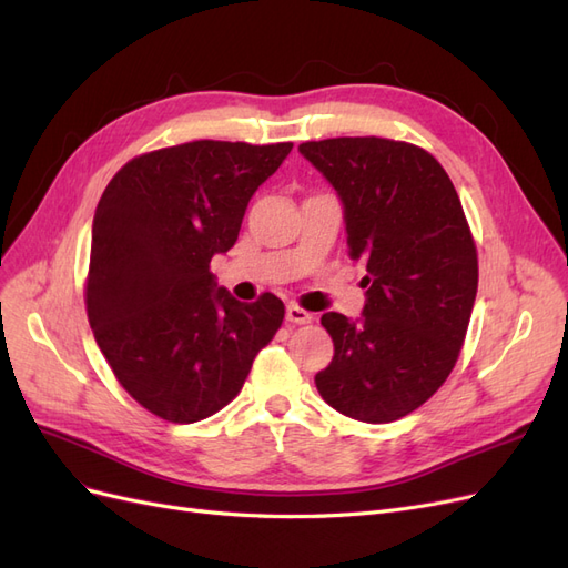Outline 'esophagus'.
<instances>
[{
  "instance_id": "34e87169",
  "label": "esophagus",
  "mask_w": 568,
  "mask_h": 568,
  "mask_svg": "<svg viewBox=\"0 0 568 568\" xmlns=\"http://www.w3.org/2000/svg\"><path fill=\"white\" fill-rule=\"evenodd\" d=\"M286 320L291 324H311L313 322V313H307V311H303L301 305L291 303V305H286Z\"/></svg>"
}]
</instances>
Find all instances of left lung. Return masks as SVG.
<instances>
[{"label":"left lung","mask_w":568,"mask_h":568,"mask_svg":"<svg viewBox=\"0 0 568 568\" xmlns=\"http://www.w3.org/2000/svg\"><path fill=\"white\" fill-rule=\"evenodd\" d=\"M303 156L343 201L348 255L365 261V313L322 315L332 365L315 376L336 412L395 422L448 379L467 336L478 255L462 201L422 146L386 136L303 142Z\"/></svg>","instance_id":"8db88e82"}]
</instances>
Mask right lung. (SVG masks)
<instances>
[{"instance_id":"obj_1","label":"right lung","mask_w":568,"mask_h":568,"mask_svg":"<svg viewBox=\"0 0 568 568\" xmlns=\"http://www.w3.org/2000/svg\"><path fill=\"white\" fill-rule=\"evenodd\" d=\"M291 142L196 140L134 156L99 199L88 320L118 384L151 415L192 424L242 390L277 334L284 303H239L217 288L211 257L227 253L255 189Z\"/></svg>"}]
</instances>
